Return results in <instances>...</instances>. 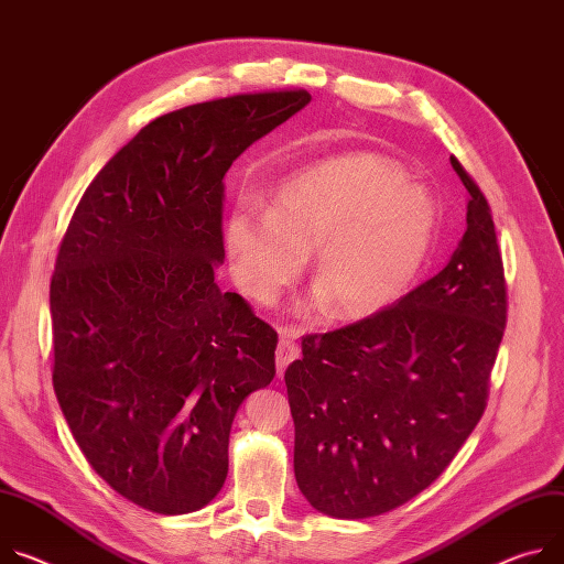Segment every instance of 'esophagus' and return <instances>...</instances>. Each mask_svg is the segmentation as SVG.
Returning <instances> with one entry per match:
<instances>
[{"label":"esophagus","instance_id":"1","mask_svg":"<svg viewBox=\"0 0 564 564\" xmlns=\"http://www.w3.org/2000/svg\"><path fill=\"white\" fill-rule=\"evenodd\" d=\"M299 357V344H296V333L281 328L279 330V348H276V371L283 376L290 362H294Z\"/></svg>","mask_w":564,"mask_h":564}]
</instances>
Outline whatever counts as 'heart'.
<instances>
[{"mask_svg": "<svg viewBox=\"0 0 564 564\" xmlns=\"http://www.w3.org/2000/svg\"><path fill=\"white\" fill-rule=\"evenodd\" d=\"M432 197L402 169L371 155H344L290 177L268 212L238 207L225 247L238 285L272 301L313 249L319 299L339 317H367L393 303L432 247Z\"/></svg>", "mask_w": 564, "mask_h": 564, "instance_id": "1", "label": "heart"}]
</instances>
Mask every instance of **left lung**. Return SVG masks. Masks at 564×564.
Instances as JSON below:
<instances>
[{"mask_svg":"<svg viewBox=\"0 0 564 564\" xmlns=\"http://www.w3.org/2000/svg\"><path fill=\"white\" fill-rule=\"evenodd\" d=\"M470 199L449 263L387 308L301 337L285 371L294 477L319 513L382 516L449 466L488 404L508 294L490 204L456 158Z\"/></svg>","mask_w":564,"mask_h":564,"instance_id":"1","label":"left lung"}]
</instances>
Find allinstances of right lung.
Returning <instances> with one entry per match:
<instances>
[{
  "instance_id": "1",
  "label": "right lung",
  "mask_w": 564,
  "mask_h": 564,
  "mask_svg": "<svg viewBox=\"0 0 564 564\" xmlns=\"http://www.w3.org/2000/svg\"><path fill=\"white\" fill-rule=\"evenodd\" d=\"M308 100L272 89L158 117L98 171L61 240L54 391L96 475L150 513L220 492L238 406L276 376V330L216 283L225 175Z\"/></svg>"
}]
</instances>
